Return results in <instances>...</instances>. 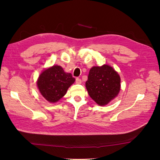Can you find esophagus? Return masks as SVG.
<instances>
[{
	"label": "esophagus",
	"instance_id": "34e87169",
	"mask_svg": "<svg viewBox=\"0 0 160 160\" xmlns=\"http://www.w3.org/2000/svg\"><path fill=\"white\" fill-rule=\"evenodd\" d=\"M75 81H76V83L77 84H81V79L78 78V77H77V78H76Z\"/></svg>",
	"mask_w": 160,
	"mask_h": 160
}]
</instances>
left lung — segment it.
I'll return each instance as SVG.
<instances>
[{
    "instance_id": "obj_1",
    "label": "left lung",
    "mask_w": 160,
    "mask_h": 160,
    "mask_svg": "<svg viewBox=\"0 0 160 160\" xmlns=\"http://www.w3.org/2000/svg\"><path fill=\"white\" fill-rule=\"evenodd\" d=\"M120 77L112 67L104 65L90 69L86 88L91 98L99 105H105L114 99L120 90Z\"/></svg>"
}]
</instances>
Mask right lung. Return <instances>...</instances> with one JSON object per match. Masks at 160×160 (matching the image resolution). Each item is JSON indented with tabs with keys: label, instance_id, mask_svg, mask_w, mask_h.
<instances>
[{
	"label": "right lung",
	"instance_id": "right-lung-1",
	"mask_svg": "<svg viewBox=\"0 0 160 160\" xmlns=\"http://www.w3.org/2000/svg\"><path fill=\"white\" fill-rule=\"evenodd\" d=\"M75 81L60 66L55 65L42 71L37 81L40 93L51 103H55L63 97Z\"/></svg>",
	"mask_w": 160,
	"mask_h": 160
}]
</instances>
